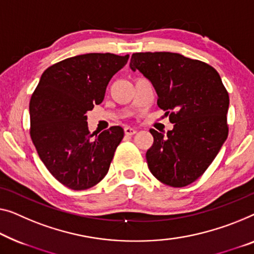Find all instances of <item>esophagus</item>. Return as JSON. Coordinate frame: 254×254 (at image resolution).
<instances>
[{
  "label": "esophagus",
  "mask_w": 254,
  "mask_h": 254,
  "mask_svg": "<svg viewBox=\"0 0 254 254\" xmlns=\"http://www.w3.org/2000/svg\"><path fill=\"white\" fill-rule=\"evenodd\" d=\"M124 132H126L127 135H133L134 133H137V130L133 127H124Z\"/></svg>",
  "instance_id": "34e87169"
}]
</instances>
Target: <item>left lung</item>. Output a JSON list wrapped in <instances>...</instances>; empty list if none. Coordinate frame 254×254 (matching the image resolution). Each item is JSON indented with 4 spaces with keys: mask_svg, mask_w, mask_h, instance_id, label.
Returning a JSON list of instances; mask_svg holds the SVG:
<instances>
[{
    "mask_svg": "<svg viewBox=\"0 0 254 254\" xmlns=\"http://www.w3.org/2000/svg\"><path fill=\"white\" fill-rule=\"evenodd\" d=\"M130 68L148 78L157 105L173 128H150L154 143L146 158L153 176L168 186L185 187L205 172L228 137L229 96L220 75L199 60L172 52H138Z\"/></svg>",
    "mask_w": 254,
    "mask_h": 254,
    "instance_id": "8db88e82",
    "label": "left lung"
}]
</instances>
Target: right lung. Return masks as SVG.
Here are the masks:
<instances>
[{
    "label": "right lung",
    "mask_w": 254,
    "mask_h": 254,
    "mask_svg": "<svg viewBox=\"0 0 254 254\" xmlns=\"http://www.w3.org/2000/svg\"><path fill=\"white\" fill-rule=\"evenodd\" d=\"M128 55L86 54L44 70L29 103L30 137L45 168L59 183L83 190L107 175L124 131L90 133L86 113L103 103L109 81Z\"/></svg>",
    "instance_id": "right-lung-1"
}]
</instances>
